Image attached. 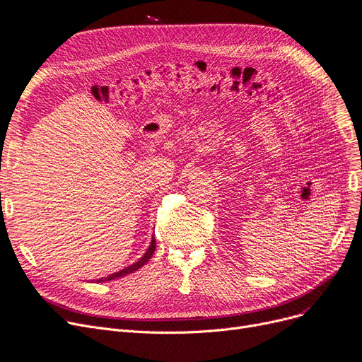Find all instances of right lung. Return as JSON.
Instances as JSON below:
<instances>
[{"mask_svg":"<svg viewBox=\"0 0 362 362\" xmlns=\"http://www.w3.org/2000/svg\"><path fill=\"white\" fill-rule=\"evenodd\" d=\"M154 250H156V240H154V236H153V240H151V244H149V247H148V250L145 252V255L138 260V262H134L133 265H130V267H126L124 269H121V271H118V272H114V274H110V276H107V277H103V279H100V280H97V281H109V280H114V279H119V277H124V276H127V274H132L133 271H136V269H139V268H142L146 262L151 259V256L154 255Z\"/></svg>","mask_w":362,"mask_h":362,"instance_id":"right-lung-1","label":"right lung"}]
</instances>
